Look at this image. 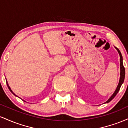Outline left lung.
I'll return each mask as SVG.
<instances>
[{"label":"left lung","mask_w":128,"mask_h":128,"mask_svg":"<svg viewBox=\"0 0 128 128\" xmlns=\"http://www.w3.org/2000/svg\"><path fill=\"white\" fill-rule=\"evenodd\" d=\"M116 49L117 50V51H118V54H119L120 58V80H119V83H118V86H117V87L116 90L115 92H114V94H113L112 96H111V98H110V99H108V100H107L105 103L110 102V101L111 100H112V99H114V97H115L116 96V94L118 93V92H119V90H120V86H121L122 85V84L123 83V82H124V76H125V69H124V66H123V64L122 55L121 52H120L119 49H118L117 48H116Z\"/></svg>","instance_id":"8db88e82"}]
</instances>
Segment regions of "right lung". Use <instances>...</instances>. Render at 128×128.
Returning <instances> with one entry per match:
<instances>
[{
  "label": "right lung",
  "instance_id": "add662e5",
  "mask_svg": "<svg viewBox=\"0 0 128 128\" xmlns=\"http://www.w3.org/2000/svg\"><path fill=\"white\" fill-rule=\"evenodd\" d=\"M6 84H7V86H8V88H9V89H10V91H11V92H12V93L13 94H14V95H15V96H16V95L15 94H14V92H12V90H11V88H10V86H8V83H7V82H6ZM24 102H25V101H24Z\"/></svg>",
  "mask_w": 128,
  "mask_h": 128
}]
</instances>
